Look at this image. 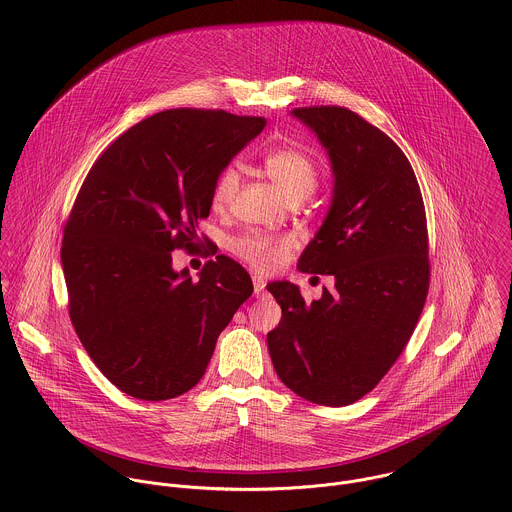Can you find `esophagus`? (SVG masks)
Wrapping results in <instances>:
<instances>
[{
	"mask_svg": "<svg viewBox=\"0 0 512 512\" xmlns=\"http://www.w3.org/2000/svg\"><path fill=\"white\" fill-rule=\"evenodd\" d=\"M265 285L267 281L261 277V275H253V289H255V295H261L265 291Z\"/></svg>",
	"mask_w": 512,
	"mask_h": 512,
	"instance_id": "1",
	"label": "esophagus"
}]
</instances>
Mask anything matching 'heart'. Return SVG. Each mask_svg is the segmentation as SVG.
<instances>
[{"mask_svg":"<svg viewBox=\"0 0 512 512\" xmlns=\"http://www.w3.org/2000/svg\"><path fill=\"white\" fill-rule=\"evenodd\" d=\"M265 175L293 201H303L319 187L321 169L317 161L295 147H275L263 157ZM239 173L235 167H227L219 173L213 185V207L225 209L237 195ZM295 247L289 235H269L261 231H249L233 241V251L259 271H273L281 267Z\"/></svg>","mask_w":512,"mask_h":512,"instance_id":"heart-1","label":"heart"}]
</instances>
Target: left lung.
Wrapping results in <instances>:
<instances>
[{"instance_id":"obj_1","label":"left lung","mask_w":512,"mask_h":512,"mask_svg":"<svg viewBox=\"0 0 512 512\" xmlns=\"http://www.w3.org/2000/svg\"><path fill=\"white\" fill-rule=\"evenodd\" d=\"M329 153L335 177L329 213L299 259V271L333 275L305 303L297 285L273 281L279 327L267 347L279 379L299 397L345 407L389 373L407 347L429 293L423 195L401 147L347 107L291 111Z\"/></svg>"}]
</instances>
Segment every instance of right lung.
Here are the masks:
<instances>
[{
    "label": "right lung",
    "instance_id": "1",
    "mask_svg": "<svg viewBox=\"0 0 512 512\" xmlns=\"http://www.w3.org/2000/svg\"><path fill=\"white\" fill-rule=\"evenodd\" d=\"M265 123L223 109H167L119 135L89 169L63 227L69 317L125 395L167 401L193 389L251 297L237 261L217 255L191 281L187 269L173 271L171 251L197 247L219 173Z\"/></svg>",
    "mask_w": 512,
    "mask_h": 512
}]
</instances>
